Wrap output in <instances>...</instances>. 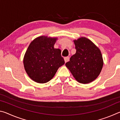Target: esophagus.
Masks as SVG:
<instances>
[{
    "mask_svg": "<svg viewBox=\"0 0 120 120\" xmlns=\"http://www.w3.org/2000/svg\"><path fill=\"white\" fill-rule=\"evenodd\" d=\"M64 60L65 62H68V61L69 60V56H66V57H64Z\"/></svg>",
    "mask_w": 120,
    "mask_h": 120,
    "instance_id": "esophagus-1",
    "label": "esophagus"
}]
</instances>
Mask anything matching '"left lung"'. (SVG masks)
Wrapping results in <instances>:
<instances>
[{"label": "left lung", "instance_id": "obj_1", "mask_svg": "<svg viewBox=\"0 0 120 120\" xmlns=\"http://www.w3.org/2000/svg\"><path fill=\"white\" fill-rule=\"evenodd\" d=\"M74 42L76 52L66 66L77 82L88 84L100 74L103 66L102 55L99 48L87 38L82 37Z\"/></svg>", "mask_w": 120, "mask_h": 120}]
</instances>
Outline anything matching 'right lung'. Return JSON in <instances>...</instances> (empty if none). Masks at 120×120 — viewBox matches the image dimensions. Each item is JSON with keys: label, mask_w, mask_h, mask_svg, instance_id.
<instances>
[{"label": "right lung", "mask_w": 120, "mask_h": 120, "mask_svg": "<svg viewBox=\"0 0 120 120\" xmlns=\"http://www.w3.org/2000/svg\"><path fill=\"white\" fill-rule=\"evenodd\" d=\"M56 40V38L39 36L28 46L24 57V66L34 82L41 84L48 82L64 64L61 50L54 48Z\"/></svg>", "instance_id": "obj_1"}]
</instances>
